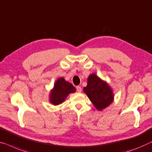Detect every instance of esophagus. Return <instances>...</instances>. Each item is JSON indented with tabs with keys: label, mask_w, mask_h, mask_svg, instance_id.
Listing matches in <instances>:
<instances>
[{
	"label": "esophagus",
	"mask_w": 152,
	"mask_h": 152,
	"mask_svg": "<svg viewBox=\"0 0 152 152\" xmlns=\"http://www.w3.org/2000/svg\"><path fill=\"white\" fill-rule=\"evenodd\" d=\"M76 90H77V91L78 92H81V86H77L76 87Z\"/></svg>",
	"instance_id": "obj_1"
}]
</instances>
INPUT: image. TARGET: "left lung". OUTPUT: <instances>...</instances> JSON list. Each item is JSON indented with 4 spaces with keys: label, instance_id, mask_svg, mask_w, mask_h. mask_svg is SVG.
I'll return each mask as SVG.
<instances>
[{
    "label": "left lung",
    "instance_id": "8db88e82",
    "mask_svg": "<svg viewBox=\"0 0 152 152\" xmlns=\"http://www.w3.org/2000/svg\"><path fill=\"white\" fill-rule=\"evenodd\" d=\"M83 91L99 110L108 106L113 101L110 88L94 74L88 77L87 86L83 88Z\"/></svg>",
    "mask_w": 152,
    "mask_h": 152
}]
</instances>
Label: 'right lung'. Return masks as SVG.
I'll use <instances>...</instances> for the list:
<instances>
[{
    "label": "right lung",
    "instance_id": "obj_1",
    "mask_svg": "<svg viewBox=\"0 0 152 152\" xmlns=\"http://www.w3.org/2000/svg\"><path fill=\"white\" fill-rule=\"evenodd\" d=\"M75 92V88L71 83L66 81L64 78H59L55 83L54 88L50 95V102L54 105L62 103L68 94Z\"/></svg>",
    "mask_w": 152,
    "mask_h": 152
}]
</instances>
